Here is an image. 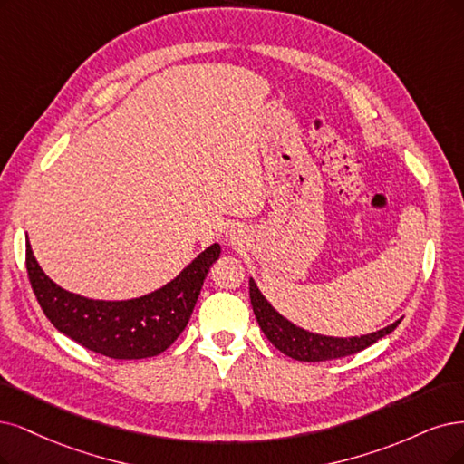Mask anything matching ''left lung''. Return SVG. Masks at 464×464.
<instances>
[{"mask_svg": "<svg viewBox=\"0 0 464 464\" xmlns=\"http://www.w3.org/2000/svg\"><path fill=\"white\" fill-rule=\"evenodd\" d=\"M250 302L256 319H258L260 329L267 336V340L285 355L298 359V362H327V359L346 357L352 353L362 352L374 344L376 340L390 334L398 327L401 319L388 324V327L363 334V336H350V338H334V336H323L310 331H304L296 327L295 323L285 319L279 312H276L266 296L260 293V288L250 279Z\"/></svg>", "mask_w": 464, "mask_h": 464, "instance_id": "1", "label": "left lung"}]
</instances>
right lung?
<instances>
[{"instance_id": "right-lung-1", "label": "right lung", "mask_w": 464, "mask_h": 464, "mask_svg": "<svg viewBox=\"0 0 464 464\" xmlns=\"http://www.w3.org/2000/svg\"><path fill=\"white\" fill-rule=\"evenodd\" d=\"M219 245L200 252L179 276L133 300H92L68 293L51 281L26 243V269L34 295L53 327L111 359H145L168 350L187 327Z\"/></svg>"}]
</instances>
